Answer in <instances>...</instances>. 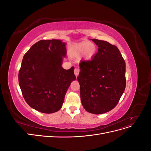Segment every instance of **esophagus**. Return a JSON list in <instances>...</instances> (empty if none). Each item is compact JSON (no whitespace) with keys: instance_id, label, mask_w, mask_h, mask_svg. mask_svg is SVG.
Instances as JSON below:
<instances>
[{"instance_id":"esophagus-1","label":"esophagus","mask_w":151,"mask_h":151,"mask_svg":"<svg viewBox=\"0 0 151 151\" xmlns=\"http://www.w3.org/2000/svg\"><path fill=\"white\" fill-rule=\"evenodd\" d=\"M79 72H80V70H79V69L78 68H75V69H74V74H75V76L76 77H77V76H79Z\"/></svg>"}]
</instances>
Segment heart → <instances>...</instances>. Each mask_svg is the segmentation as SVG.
I'll use <instances>...</instances> for the list:
<instances>
[{"label": "heart", "instance_id": "1", "mask_svg": "<svg viewBox=\"0 0 151 151\" xmlns=\"http://www.w3.org/2000/svg\"><path fill=\"white\" fill-rule=\"evenodd\" d=\"M96 53L95 45L88 42H81L77 44L73 48L71 54L74 57H79L81 55L86 60L92 59Z\"/></svg>", "mask_w": 151, "mask_h": 151}]
</instances>
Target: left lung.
I'll list each match as a JSON object with an SVG mask.
<instances>
[{
	"mask_svg": "<svg viewBox=\"0 0 151 151\" xmlns=\"http://www.w3.org/2000/svg\"><path fill=\"white\" fill-rule=\"evenodd\" d=\"M98 52L92 60L81 61L77 77L81 103L89 113L99 115L115 108L126 86L125 62L118 48L93 39Z\"/></svg>",
	"mask_w": 151,
	"mask_h": 151,
	"instance_id": "8db88e82",
	"label": "left lung"
}]
</instances>
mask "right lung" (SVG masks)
<instances>
[{
  "instance_id": "obj_1",
  "label": "right lung",
  "mask_w": 151,
  "mask_h": 151,
  "mask_svg": "<svg viewBox=\"0 0 151 151\" xmlns=\"http://www.w3.org/2000/svg\"><path fill=\"white\" fill-rule=\"evenodd\" d=\"M66 43L60 40H40L22 58L19 84L29 106L44 113L60 110L67 91L76 79L74 67L62 66L66 57Z\"/></svg>"
}]
</instances>
